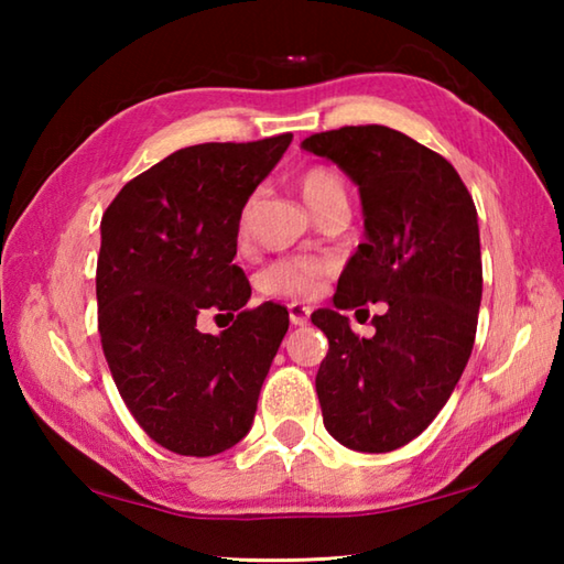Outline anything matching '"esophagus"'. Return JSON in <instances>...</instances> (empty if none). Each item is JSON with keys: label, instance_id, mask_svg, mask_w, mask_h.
Wrapping results in <instances>:
<instances>
[{"label": "esophagus", "instance_id": "obj_1", "mask_svg": "<svg viewBox=\"0 0 564 564\" xmlns=\"http://www.w3.org/2000/svg\"><path fill=\"white\" fill-rule=\"evenodd\" d=\"M289 318L293 326H308L311 321V308L303 303H289Z\"/></svg>", "mask_w": 564, "mask_h": 564}]
</instances>
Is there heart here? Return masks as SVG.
Returning <instances> with one entry per match:
<instances>
[{"instance_id": "b5f03b06", "label": "heart", "mask_w": 564, "mask_h": 564, "mask_svg": "<svg viewBox=\"0 0 564 564\" xmlns=\"http://www.w3.org/2000/svg\"><path fill=\"white\" fill-rule=\"evenodd\" d=\"M299 188L313 214L336 198H346V186H343L336 171L328 166L305 169L299 178ZM246 224L248 214L243 212L241 234H246ZM328 273L330 263L326 259H281L261 273V289L269 295H279V299H308V295L318 293Z\"/></svg>"}]
</instances>
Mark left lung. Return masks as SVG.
<instances>
[{
  "label": "left lung",
  "instance_id": "obj_1",
  "mask_svg": "<svg viewBox=\"0 0 564 564\" xmlns=\"http://www.w3.org/2000/svg\"><path fill=\"white\" fill-rule=\"evenodd\" d=\"M358 186L366 241L311 316L328 338L316 376L323 425L358 453H390L433 423L473 352L482 299L473 196L447 161L395 129L343 127L301 144ZM383 300L373 339L341 311ZM358 313V311H356Z\"/></svg>",
  "mask_w": 564,
  "mask_h": 564
}]
</instances>
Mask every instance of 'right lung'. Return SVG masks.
<instances>
[{"label":"right lung","mask_w":564,"mask_h":564,"mask_svg":"<svg viewBox=\"0 0 564 564\" xmlns=\"http://www.w3.org/2000/svg\"><path fill=\"white\" fill-rule=\"evenodd\" d=\"M291 139L178 149L131 178L101 218L104 356L131 415L171 453L218 455L253 425L289 311H242L218 337L195 318L204 310L232 316L251 299L234 263L238 221Z\"/></svg>","instance_id":"obj_1"}]
</instances>
